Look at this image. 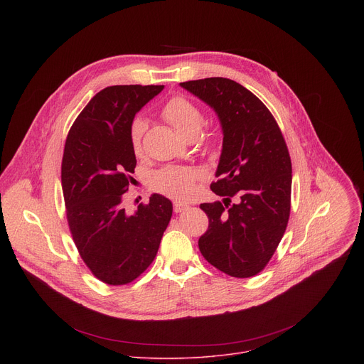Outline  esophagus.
Segmentation results:
<instances>
[{
  "label": "esophagus",
  "instance_id": "1",
  "mask_svg": "<svg viewBox=\"0 0 364 364\" xmlns=\"http://www.w3.org/2000/svg\"><path fill=\"white\" fill-rule=\"evenodd\" d=\"M187 204H184V203H180V201H174V204H173V209H174V212L176 213H181V212H184L186 209H187Z\"/></svg>",
  "mask_w": 364,
  "mask_h": 364
}]
</instances>
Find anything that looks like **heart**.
Returning a JSON list of instances; mask_svg holds the SVG:
<instances>
[{
	"label": "heart",
	"mask_w": 364,
	"mask_h": 364,
	"mask_svg": "<svg viewBox=\"0 0 364 364\" xmlns=\"http://www.w3.org/2000/svg\"><path fill=\"white\" fill-rule=\"evenodd\" d=\"M163 118L184 138L196 136L203 125V112L190 99L181 95L170 97L161 111ZM145 131V122L135 119L129 128L131 145L135 152L141 151V139ZM200 173L190 167L168 166L152 173L151 188L176 200H190L197 191Z\"/></svg>",
	"instance_id": "1"
}]
</instances>
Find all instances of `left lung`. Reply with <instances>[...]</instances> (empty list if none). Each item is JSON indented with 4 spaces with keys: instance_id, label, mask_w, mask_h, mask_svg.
Segmentation results:
<instances>
[{
    "instance_id": "left-lung-1",
    "label": "left lung",
    "mask_w": 364,
    "mask_h": 364,
    "mask_svg": "<svg viewBox=\"0 0 364 364\" xmlns=\"http://www.w3.org/2000/svg\"><path fill=\"white\" fill-rule=\"evenodd\" d=\"M180 85L216 111L223 131L219 180L210 188L225 198L200 204L209 229L198 239V249L226 275L255 277L271 261L288 225V146L262 100L235 80L205 77Z\"/></svg>"
}]
</instances>
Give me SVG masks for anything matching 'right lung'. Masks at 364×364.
Here are the masks:
<instances>
[{
	"label": "right lung",
	"instance_id": "right-lung-1",
	"mask_svg": "<svg viewBox=\"0 0 364 364\" xmlns=\"http://www.w3.org/2000/svg\"><path fill=\"white\" fill-rule=\"evenodd\" d=\"M163 85H117L97 92L65 144L62 188L73 242L90 272L108 285L136 279L154 261L173 204L152 194L134 215L122 200L136 166L129 128Z\"/></svg>",
	"mask_w": 364,
	"mask_h": 364
}]
</instances>
